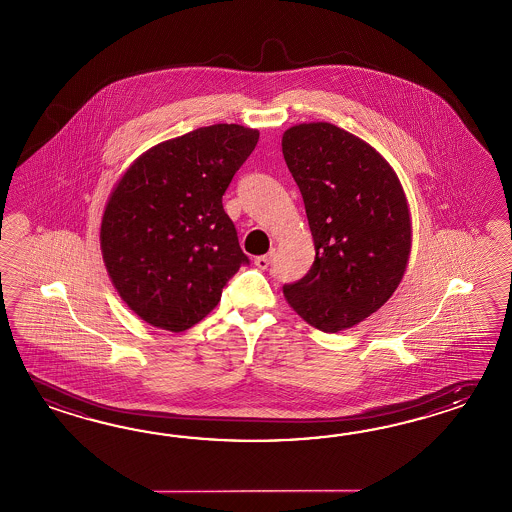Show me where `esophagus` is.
<instances>
[{"label":"esophagus","mask_w":512,"mask_h":512,"mask_svg":"<svg viewBox=\"0 0 512 512\" xmlns=\"http://www.w3.org/2000/svg\"><path fill=\"white\" fill-rule=\"evenodd\" d=\"M271 256H273V254H265V256H256V258H254V265H256V267H260V269H265V267H267V265L271 263Z\"/></svg>","instance_id":"esophagus-1"}]
</instances>
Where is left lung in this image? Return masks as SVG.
Returning a JSON list of instances; mask_svg holds the SVG:
<instances>
[{
    "label": "left lung",
    "instance_id": "1",
    "mask_svg": "<svg viewBox=\"0 0 512 512\" xmlns=\"http://www.w3.org/2000/svg\"><path fill=\"white\" fill-rule=\"evenodd\" d=\"M282 154L315 245L310 271L284 284V295L312 327H354L394 295L405 275L412 224L403 187L373 146L328 122L286 130Z\"/></svg>",
    "mask_w": 512,
    "mask_h": 512
}]
</instances>
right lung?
<instances>
[{"mask_svg":"<svg viewBox=\"0 0 512 512\" xmlns=\"http://www.w3.org/2000/svg\"><path fill=\"white\" fill-rule=\"evenodd\" d=\"M258 139L237 124L198 128L150 148L118 180L100 230L105 267L152 327L197 325L249 263L223 195Z\"/></svg>","mask_w":512,"mask_h":512,"instance_id":"right-lung-1","label":"right lung"}]
</instances>
